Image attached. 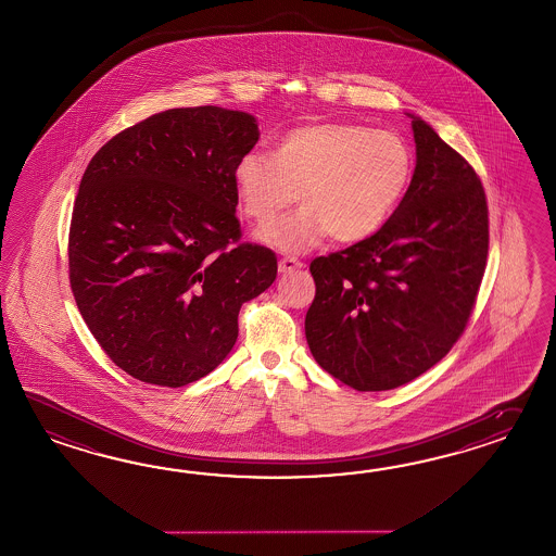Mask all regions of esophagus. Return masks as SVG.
Listing matches in <instances>:
<instances>
[{"label":"esophagus","mask_w":556,"mask_h":556,"mask_svg":"<svg viewBox=\"0 0 556 556\" xmlns=\"http://www.w3.org/2000/svg\"><path fill=\"white\" fill-rule=\"evenodd\" d=\"M299 268H302V262L296 260V257H280V262H278V270L282 271V274L299 270Z\"/></svg>","instance_id":"34e87169"}]
</instances>
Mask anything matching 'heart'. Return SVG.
Instances as JSON below:
<instances>
[{"label":"heart","mask_w":556,"mask_h":556,"mask_svg":"<svg viewBox=\"0 0 556 556\" xmlns=\"http://www.w3.org/2000/svg\"><path fill=\"white\" fill-rule=\"evenodd\" d=\"M413 175L407 141L356 123H314L292 128L274 147L243 153L233 169L242 212L268 226L302 200L299 214L262 231V240L288 254L316 248L330 233L349 243L369 238L395 212Z\"/></svg>","instance_id":"obj_1"}]
</instances>
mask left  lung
Returning a JSON list of instances; mask_svg holds the SVG:
<instances>
[{"instance_id": "left-lung-1", "label": "left lung", "mask_w": 556, "mask_h": 556, "mask_svg": "<svg viewBox=\"0 0 556 556\" xmlns=\"http://www.w3.org/2000/svg\"><path fill=\"white\" fill-rule=\"evenodd\" d=\"M412 184L379 231L311 262L306 341L356 391L409 383L452 351L488 257V203L470 163L413 116Z\"/></svg>"}]
</instances>
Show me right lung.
<instances>
[{
	"mask_svg": "<svg viewBox=\"0 0 556 556\" xmlns=\"http://www.w3.org/2000/svg\"><path fill=\"white\" fill-rule=\"evenodd\" d=\"M252 114L172 109L125 128L86 167L68 274L100 349L143 383L205 377L238 339L243 302L276 280L274 252L240 243L233 169L257 143Z\"/></svg>",
	"mask_w": 556,
	"mask_h": 556,
	"instance_id": "add662e5",
	"label": "right lung"
}]
</instances>
